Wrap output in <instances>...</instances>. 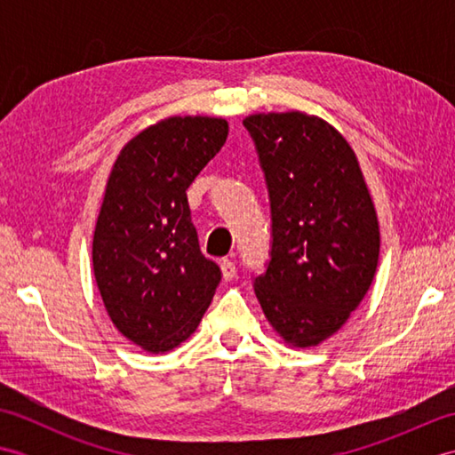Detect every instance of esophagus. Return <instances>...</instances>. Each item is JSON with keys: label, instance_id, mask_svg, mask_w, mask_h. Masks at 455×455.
<instances>
[{"label": "esophagus", "instance_id": "1", "mask_svg": "<svg viewBox=\"0 0 455 455\" xmlns=\"http://www.w3.org/2000/svg\"><path fill=\"white\" fill-rule=\"evenodd\" d=\"M220 269H222V277H225L227 282H230V279H235V275H236V266H235L233 259H228V258L222 259V262H220Z\"/></svg>", "mask_w": 455, "mask_h": 455}]
</instances>
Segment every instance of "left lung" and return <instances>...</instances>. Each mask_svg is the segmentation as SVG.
<instances>
[{"instance_id":"1","label":"left lung","mask_w":455,"mask_h":455,"mask_svg":"<svg viewBox=\"0 0 455 455\" xmlns=\"http://www.w3.org/2000/svg\"><path fill=\"white\" fill-rule=\"evenodd\" d=\"M244 127L264 172L272 243L252 275L264 315L289 344L315 346L370 289L379 225L350 144L303 113L252 115Z\"/></svg>"}]
</instances>
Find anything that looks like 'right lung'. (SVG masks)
<instances>
[{
  "label": "right lung",
  "instance_id": "right-lung-1",
  "mask_svg": "<svg viewBox=\"0 0 455 455\" xmlns=\"http://www.w3.org/2000/svg\"><path fill=\"white\" fill-rule=\"evenodd\" d=\"M228 134L225 119L172 117L119 154L93 235V274L113 324L148 352L196 331L222 274L201 254L188 188Z\"/></svg>",
  "mask_w": 455,
  "mask_h": 455
}]
</instances>
